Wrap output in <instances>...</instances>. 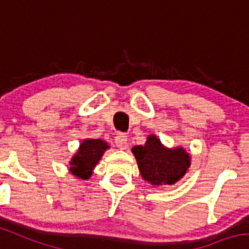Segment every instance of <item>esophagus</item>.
Listing matches in <instances>:
<instances>
[{
	"label": "esophagus",
	"mask_w": 249,
	"mask_h": 249,
	"mask_svg": "<svg viewBox=\"0 0 249 249\" xmlns=\"http://www.w3.org/2000/svg\"><path fill=\"white\" fill-rule=\"evenodd\" d=\"M127 142H128V138H127V136L124 133H118L115 137V143L117 145V148H120V149H124L127 147Z\"/></svg>",
	"instance_id": "34e87169"
}]
</instances>
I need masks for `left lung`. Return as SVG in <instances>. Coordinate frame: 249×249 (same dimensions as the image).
Wrapping results in <instances>:
<instances>
[{
	"label": "left lung",
	"mask_w": 249,
	"mask_h": 249,
	"mask_svg": "<svg viewBox=\"0 0 249 249\" xmlns=\"http://www.w3.org/2000/svg\"><path fill=\"white\" fill-rule=\"evenodd\" d=\"M141 175L152 185H173L185 175L190 156L182 148L166 149L156 136H149L144 145L132 148Z\"/></svg>",
	"instance_id": "obj_1"
}]
</instances>
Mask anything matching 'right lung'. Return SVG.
<instances>
[{
	"mask_svg": "<svg viewBox=\"0 0 249 249\" xmlns=\"http://www.w3.org/2000/svg\"><path fill=\"white\" fill-rule=\"evenodd\" d=\"M108 148L106 142L101 140H86L81 143L79 152L70 161V170L74 175L81 179H89L92 174L99 160L101 159L105 150Z\"/></svg>",
	"mask_w": 249,
	"mask_h": 249,
	"instance_id": "1",
	"label": "right lung"
}]
</instances>
